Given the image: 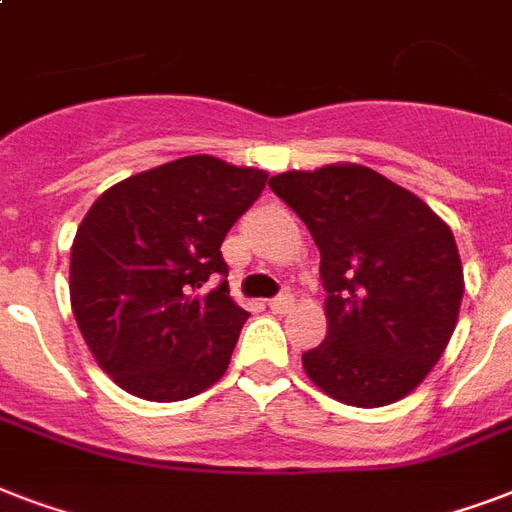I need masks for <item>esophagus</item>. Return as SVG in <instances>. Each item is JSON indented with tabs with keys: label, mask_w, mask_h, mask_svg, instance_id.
<instances>
[{
	"label": "esophagus",
	"mask_w": 512,
	"mask_h": 512,
	"mask_svg": "<svg viewBox=\"0 0 512 512\" xmlns=\"http://www.w3.org/2000/svg\"><path fill=\"white\" fill-rule=\"evenodd\" d=\"M292 305H295V297L289 295V292H284V295L273 297L271 303H268V308H271L273 313H287Z\"/></svg>",
	"instance_id": "1"
}]
</instances>
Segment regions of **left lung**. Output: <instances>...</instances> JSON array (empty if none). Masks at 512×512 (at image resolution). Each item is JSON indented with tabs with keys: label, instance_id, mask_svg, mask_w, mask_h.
I'll use <instances>...</instances> for the list:
<instances>
[{
	"label": "left lung",
	"instance_id": "left-lung-1",
	"mask_svg": "<svg viewBox=\"0 0 512 512\" xmlns=\"http://www.w3.org/2000/svg\"><path fill=\"white\" fill-rule=\"evenodd\" d=\"M321 252L327 337L303 353L316 388L361 409L409 396L457 327L462 279L452 228L364 164L271 177Z\"/></svg>",
	"mask_w": 512,
	"mask_h": 512
}]
</instances>
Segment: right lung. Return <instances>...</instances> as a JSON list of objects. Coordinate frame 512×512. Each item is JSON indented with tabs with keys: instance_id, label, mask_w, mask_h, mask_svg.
<instances>
[{
	"instance_id": "1",
	"label": "right lung",
	"mask_w": 512,
	"mask_h": 512,
	"mask_svg": "<svg viewBox=\"0 0 512 512\" xmlns=\"http://www.w3.org/2000/svg\"><path fill=\"white\" fill-rule=\"evenodd\" d=\"M265 183V170L196 154L95 199L71 244L68 289L92 358L119 388L167 404L223 377L249 313L231 297L220 244Z\"/></svg>"
}]
</instances>
